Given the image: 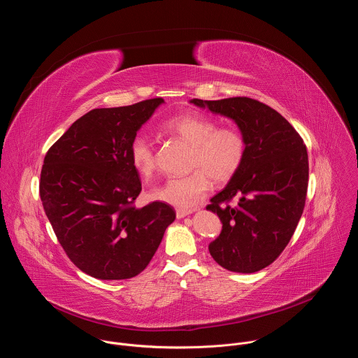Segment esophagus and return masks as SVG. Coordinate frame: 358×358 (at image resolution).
Listing matches in <instances>:
<instances>
[{"mask_svg":"<svg viewBox=\"0 0 358 358\" xmlns=\"http://www.w3.org/2000/svg\"><path fill=\"white\" fill-rule=\"evenodd\" d=\"M192 213H194V210L178 208V210L176 211V215H177V218H184V217H187V215H189V214H192Z\"/></svg>","mask_w":358,"mask_h":358,"instance_id":"1","label":"esophagus"}]
</instances>
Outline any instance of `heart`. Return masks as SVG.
Returning a JSON list of instances; mask_svg holds the SVG:
<instances>
[{"instance_id": "b5f03b06", "label": "heart", "mask_w": 358, "mask_h": 358, "mask_svg": "<svg viewBox=\"0 0 358 358\" xmlns=\"http://www.w3.org/2000/svg\"><path fill=\"white\" fill-rule=\"evenodd\" d=\"M218 126L215 119L195 112L177 115L163 123L166 133L191 144L189 169L196 170L152 188V199L177 208H191L211 189V178L225 182L239 171L246 156V140L236 127ZM129 157L141 177H150L156 169L155 148L144 136L133 137Z\"/></svg>"}]
</instances>
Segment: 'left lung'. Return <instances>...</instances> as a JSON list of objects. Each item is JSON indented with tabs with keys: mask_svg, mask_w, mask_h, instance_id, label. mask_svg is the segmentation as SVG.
I'll return each mask as SVG.
<instances>
[{
	"mask_svg": "<svg viewBox=\"0 0 358 358\" xmlns=\"http://www.w3.org/2000/svg\"><path fill=\"white\" fill-rule=\"evenodd\" d=\"M191 103L232 119L246 140L243 164L207 206L222 222L208 249L231 272H258L283 252L303 214L308 150L280 113L255 99H192Z\"/></svg>",
	"mask_w": 358,
	"mask_h": 358,
	"instance_id": "left-lung-1",
	"label": "left lung"
}]
</instances>
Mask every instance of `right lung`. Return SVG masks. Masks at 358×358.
<instances>
[{
    "instance_id": "1",
    "label": "right lung",
    "mask_w": 358,
    "mask_h": 358,
    "mask_svg": "<svg viewBox=\"0 0 358 358\" xmlns=\"http://www.w3.org/2000/svg\"><path fill=\"white\" fill-rule=\"evenodd\" d=\"M164 103L162 97L131 106L93 109L78 119L45 156L39 195L68 258L101 280H123L145 269L176 220L166 202L143 208L129 147Z\"/></svg>"
}]
</instances>
